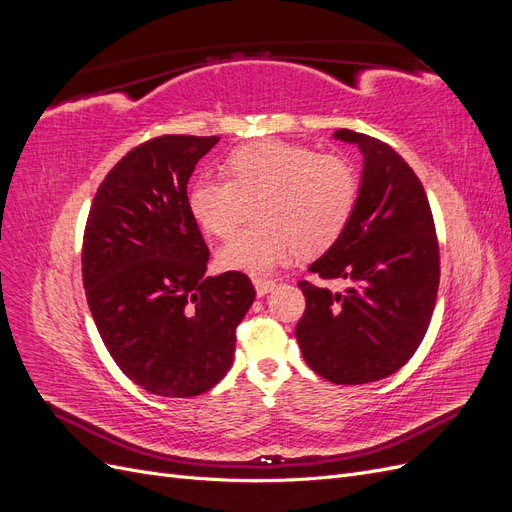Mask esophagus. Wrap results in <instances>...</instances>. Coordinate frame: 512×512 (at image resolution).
Masks as SVG:
<instances>
[{
    "instance_id": "34e87169",
    "label": "esophagus",
    "mask_w": 512,
    "mask_h": 512,
    "mask_svg": "<svg viewBox=\"0 0 512 512\" xmlns=\"http://www.w3.org/2000/svg\"><path fill=\"white\" fill-rule=\"evenodd\" d=\"M254 286H256V294L258 297H265V294H269L273 288H275V282L273 280H254Z\"/></svg>"
}]
</instances>
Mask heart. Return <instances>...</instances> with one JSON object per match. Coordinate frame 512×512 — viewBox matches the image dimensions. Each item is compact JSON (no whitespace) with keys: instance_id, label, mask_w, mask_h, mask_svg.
I'll use <instances>...</instances> for the list:
<instances>
[{"instance_id":"obj_1","label":"heart","mask_w":512,"mask_h":512,"mask_svg":"<svg viewBox=\"0 0 512 512\" xmlns=\"http://www.w3.org/2000/svg\"><path fill=\"white\" fill-rule=\"evenodd\" d=\"M226 177H198L188 194L194 220L209 235L226 239L239 226L245 203L258 226L232 237L218 254L230 271L269 275L299 252L327 250L348 226L359 177L348 160L284 141L232 149Z\"/></svg>"}]
</instances>
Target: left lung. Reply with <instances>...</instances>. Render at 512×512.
<instances>
[{
	"label": "left lung",
	"mask_w": 512,
	"mask_h": 512,
	"mask_svg": "<svg viewBox=\"0 0 512 512\" xmlns=\"http://www.w3.org/2000/svg\"><path fill=\"white\" fill-rule=\"evenodd\" d=\"M335 138L359 145L363 179L348 226L309 271L346 280L342 292L299 282L305 312L297 342L305 363L335 384L395 374L421 346L436 307L440 247L421 179L386 143L361 132Z\"/></svg>",
	"instance_id": "obj_1"
}]
</instances>
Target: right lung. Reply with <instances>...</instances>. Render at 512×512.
<instances>
[{
  "mask_svg": "<svg viewBox=\"0 0 512 512\" xmlns=\"http://www.w3.org/2000/svg\"><path fill=\"white\" fill-rule=\"evenodd\" d=\"M220 136L164 134L104 177L83 235V286L98 333L134 384L162 397L213 389L232 365L256 290L241 271L207 277L188 207L196 162Z\"/></svg>",
  "mask_w": 512,
  "mask_h": 512,
  "instance_id": "add662e5",
  "label": "right lung"
}]
</instances>
